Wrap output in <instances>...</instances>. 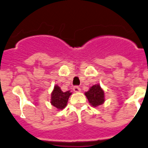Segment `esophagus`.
Here are the masks:
<instances>
[{"label":"esophagus","instance_id":"34e87169","mask_svg":"<svg viewBox=\"0 0 148 148\" xmlns=\"http://www.w3.org/2000/svg\"><path fill=\"white\" fill-rule=\"evenodd\" d=\"M74 91L75 92H80L81 91V89H80V88L79 87V86H75L74 87Z\"/></svg>","mask_w":148,"mask_h":148}]
</instances>
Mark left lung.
<instances>
[{
  "label": "left lung",
  "mask_w": 148,
  "mask_h": 148,
  "mask_svg": "<svg viewBox=\"0 0 148 148\" xmlns=\"http://www.w3.org/2000/svg\"><path fill=\"white\" fill-rule=\"evenodd\" d=\"M85 95L92 107H98L105 102V92L99 84H95L86 92Z\"/></svg>",
  "instance_id": "left-lung-1"
}]
</instances>
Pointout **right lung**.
I'll use <instances>...</instances> for the list:
<instances>
[{
    "label": "right lung",
    "instance_id": "1",
    "mask_svg": "<svg viewBox=\"0 0 148 148\" xmlns=\"http://www.w3.org/2000/svg\"><path fill=\"white\" fill-rule=\"evenodd\" d=\"M71 94V91L62 92L59 86L56 85L51 93V105L59 110H62L66 107L68 99Z\"/></svg>",
    "mask_w": 148,
    "mask_h": 148
}]
</instances>
